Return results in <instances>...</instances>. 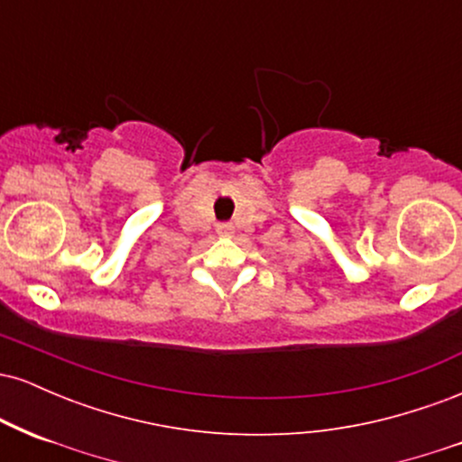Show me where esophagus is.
I'll return each mask as SVG.
<instances>
[{"label":"esophagus","mask_w":462,"mask_h":462,"mask_svg":"<svg viewBox=\"0 0 462 462\" xmlns=\"http://www.w3.org/2000/svg\"><path fill=\"white\" fill-rule=\"evenodd\" d=\"M217 232H219L221 236H230L232 232H235V227H232V224H226L224 221V224H217Z\"/></svg>","instance_id":"34e87169"}]
</instances>
